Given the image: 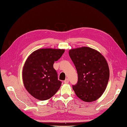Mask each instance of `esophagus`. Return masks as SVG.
<instances>
[{
    "mask_svg": "<svg viewBox=\"0 0 127 127\" xmlns=\"http://www.w3.org/2000/svg\"><path fill=\"white\" fill-rule=\"evenodd\" d=\"M68 82H69V79H68V78H66V79L64 81V83H66V84H67Z\"/></svg>",
    "mask_w": 127,
    "mask_h": 127,
    "instance_id": "34e87169",
    "label": "esophagus"
}]
</instances>
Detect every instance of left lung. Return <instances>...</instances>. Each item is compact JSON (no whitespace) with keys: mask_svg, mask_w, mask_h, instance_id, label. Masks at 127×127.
Masks as SVG:
<instances>
[{"mask_svg":"<svg viewBox=\"0 0 127 127\" xmlns=\"http://www.w3.org/2000/svg\"><path fill=\"white\" fill-rule=\"evenodd\" d=\"M69 55L78 73V82L72 88L85 102H92L101 96L106 88L110 71L105 58L89 47L71 49Z\"/></svg>","mask_w":127,"mask_h":127,"instance_id":"obj_1","label":"left lung"}]
</instances>
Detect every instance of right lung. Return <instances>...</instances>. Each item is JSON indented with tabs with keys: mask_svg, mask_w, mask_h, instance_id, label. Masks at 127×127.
I'll list each match as a JSON object with an SVG mask.
<instances>
[{
	"mask_svg": "<svg viewBox=\"0 0 127 127\" xmlns=\"http://www.w3.org/2000/svg\"><path fill=\"white\" fill-rule=\"evenodd\" d=\"M64 52V49H40L28 56L23 67V82L28 92L35 99L48 100L60 89L61 82L58 80L53 64Z\"/></svg>",
	"mask_w": 127,
	"mask_h": 127,
	"instance_id": "1",
	"label": "right lung"
}]
</instances>
